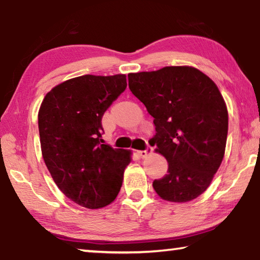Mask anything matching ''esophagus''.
I'll return each instance as SVG.
<instances>
[{"instance_id": "34e87169", "label": "esophagus", "mask_w": 260, "mask_h": 260, "mask_svg": "<svg viewBox=\"0 0 260 260\" xmlns=\"http://www.w3.org/2000/svg\"><path fill=\"white\" fill-rule=\"evenodd\" d=\"M152 152V147L151 146H148L144 150H140L138 151V155L141 157V158H146L147 156L150 155V153Z\"/></svg>"}]
</instances>
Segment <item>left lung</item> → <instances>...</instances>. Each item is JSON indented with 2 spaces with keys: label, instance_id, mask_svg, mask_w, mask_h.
<instances>
[{
  "label": "left lung",
  "instance_id": "8db88e82",
  "mask_svg": "<svg viewBox=\"0 0 260 260\" xmlns=\"http://www.w3.org/2000/svg\"><path fill=\"white\" fill-rule=\"evenodd\" d=\"M128 87L153 117L151 143L169 162L152 187L162 200L189 202L212 181L225 153L228 112L211 79L190 67L128 74Z\"/></svg>",
  "mask_w": 260,
  "mask_h": 260
}]
</instances>
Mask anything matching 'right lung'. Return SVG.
<instances>
[{"label":"right lung","instance_id":"1","mask_svg":"<svg viewBox=\"0 0 260 260\" xmlns=\"http://www.w3.org/2000/svg\"><path fill=\"white\" fill-rule=\"evenodd\" d=\"M125 74H86L56 86L39 111L42 156L70 200L87 209L109 205L120 190L131 151L102 140V117L126 89Z\"/></svg>","mask_w":260,"mask_h":260}]
</instances>
